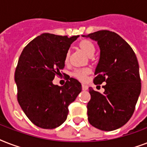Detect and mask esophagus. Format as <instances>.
<instances>
[{"label": "esophagus", "instance_id": "obj_1", "mask_svg": "<svg viewBox=\"0 0 147 147\" xmlns=\"http://www.w3.org/2000/svg\"><path fill=\"white\" fill-rule=\"evenodd\" d=\"M82 89L83 91H86V90H88V86L86 85L82 84Z\"/></svg>", "mask_w": 147, "mask_h": 147}]
</instances>
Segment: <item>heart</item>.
Instances as JSON below:
<instances>
[{
    "label": "heart",
    "instance_id": "heart-1",
    "mask_svg": "<svg viewBox=\"0 0 147 147\" xmlns=\"http://www.w3.org/2000/svg\"><path fill=\"white\" fill-rule=\"evenodd\" d=\"M78 49L82 51L83 53H85L89 57L93 56V55L95 53V46H94V44L91 40H87V39H84V40H81L80 42H78ZM69 56H70V53L67 52L66 54H65V62H68L69 59ZM89 73V69L84 68V69H77L76 71H74L72 72V76H74L75 78L78 79V80L84 81Z\"/></svg>",
    "mask_w": 147,
    "mask_h": 147
}]
</instances>
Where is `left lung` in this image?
<instances>
[{"instance_id": "obj_1", "label": "left lung", "mask_w": 147, "mask_h": 147, "mask_svg": "<svg viewBox=\"0 0 147 147\" xmlns=\"http://www.w3.org/2000/svg\"><path fill=\"white\" fill-rule=\"evenodd\" d=\"M83 36L96 40L100 49L94 84L106 82L103 94L89 88L88 120L99 130H116L132 117L140 94L137 56L130 45L112 31L99 30Z\"/></svg>"}]
</instances>
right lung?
Segmentation results:
<instances>
[{"mask_svg":"<svg viewBox=\"0 0 147 147\" xmlns=\"http://www.w3.org/2000/svg\"><path fill=\"white\" fill-rule=\"evenodd\" d=\"M78 37L43 33L22 51L14 76L17 100L29 120L39 127L54 129L61 125L67 118L69 105L82 92L80 82L70 77L63 86L53 84Z\"/></svg>","mask_w":147,"mask_h":147,"instance_id":"right-lung-1","label":"right lung"}]
</instances>
